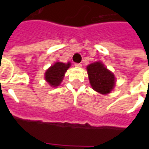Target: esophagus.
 I'll list each match as a JSON object with an SVG mask.
<instances>
[{
    "label": "esophagus",
    "instance_id": "34e87169",
    "mask_svg": "<svg viewBox=\"0 0 149 149\" xmlns=\"http://www.w3.org/2000/svg\"><path fill=\"white\" fill-rule=\"evenodd\" d=\"M74 66H76V67H79H79H81V66H82V65H81V64H78V63H76V64H74Z\"/></svg>",
    "mask_w": 149,
    "mask_h": 149
}]
</instances>
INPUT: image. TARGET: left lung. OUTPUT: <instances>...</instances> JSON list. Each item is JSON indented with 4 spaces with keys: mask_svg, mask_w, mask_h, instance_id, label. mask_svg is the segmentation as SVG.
Returning <instances> with one entry per match:
<instances>
[{
    "mask_svg": "<svg viewBox=\"0 0 149 149\" xmlns=\"http://www.w3.org/2000/svg\"><path fill=\"white\" fill-rule=\"evenodd\" d=\"M89 83L95 91L102 95L109 94L115 85L114 74L102 62H95L87 66Z\"/></svg>",
    "mask_w": 149,
    "mask_h": 149,
    "instance_id": "1",
    "label": "left lung"
}]
</instances>
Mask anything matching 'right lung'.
Listing matches in <instances>:
<instances>
[{"instance_id":"obj_1","label":"right lung","mask_w":149,"mask_h":149,"mask_svg":"<svg viewBox=\"0 0 149 149\" xmlns=\"http://www.w3.org/2000/svg\"><path fill=\"white\" fill-rule=\"evenodd\" d=\"M70 63L68 62L67 64L62 62H56L53 65H51L45 71V79L48 82L50 86L57 87L59 86L65 76V74L67 70L70 68Z\"/></svg>"}]
</instances>
